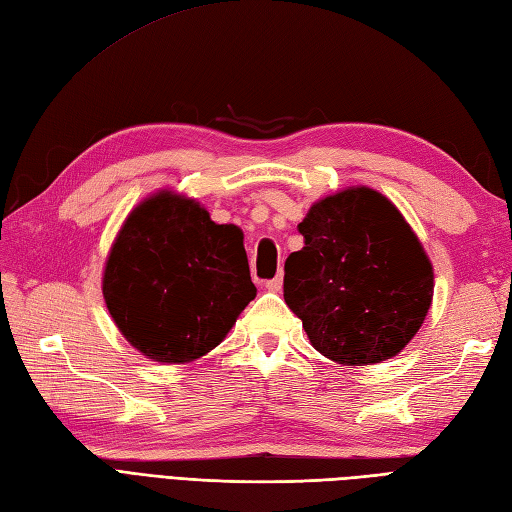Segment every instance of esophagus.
<instances>
[{
    "mask_svg": "<svg viewBox=\"0 0 512 512\" xmlns=\"http://www.w3.org/2000/svg\"><path fill=\"white\" fill-rule=\"evenodd\" d=\"M281 285H283V279H281V275H277L275 279L266 281V290H270V292H279V290H281Z\"/></svg>",
    "mask_w": 512,
    "mask_h": 512,
    "instance_id": "1",
    "label": "esophagus"
}]
</instances>
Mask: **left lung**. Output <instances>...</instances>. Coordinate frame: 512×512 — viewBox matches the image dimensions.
I'll use <instances>...</instances> for the list:
<instances>
[{
    "label": "left lung",
    "mask_w": 512,
    "mask_h": 512,
    "mask_svg": "<svg viewBox=\"0 0 512 512\" xmlns=\"http://www.w3.org/2000/svg\"><path fill=\"white\" fill-rule=\"evenodd\" d=\"M305 246L285 261L283 299L314 349L347 366L397 355L432 305L434 272L417 235L368 187L327 196L299 224Z\"/></svg>",
    "instance_id": "obj_1"
}]
</instances>
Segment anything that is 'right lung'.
Instances as JSON below:
<instances>
[{
  "label": "right lung",
  "mask_w": 512,
  "mask_h": 512,
  "mask_svg": "<svg viewBox=\"0 0 512 512\" xmlns=\"http://www.w3.org/2000/svg\"><path fill=\"white\" fill-rule=\"evenodd\" d=\"M102 292L124 338L168 364L218 347L257 294L242 231L170 192L130 213L106 261Z\"/></svg>",
  "instance_id": "right-lung-1"
}]
</instances>
